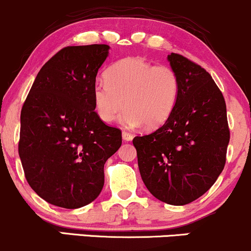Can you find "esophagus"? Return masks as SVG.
Segmentation results:
<instances>
[{"label":"esophagus","mask_w":251,"mask_h":251,"mask_svg":"<svg viewBox=\"0 0 251 251\" xmlns=\"http://www.w3.org/2000/svg\"><path fill=\"white\" fill-rule=\"evenodd\" d=\"M123 139L125 140V142H131L132 139H133V135L131 133H128V132H123Z\"/></svg>","instance_id":"1"}]
</instances>
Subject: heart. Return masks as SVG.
Listing matches in <instances>:
<instances>
[{"label":"heart","instance_id":"1","mask_svg":"<svg viewBox=\"0 0 251 251\" xmlns=\"http://www.w3.org/2000/svg\"><path fill=\"white\" fill-rule=\"evenodd\" d=\"M179 92V76L174 68L131 56L113 63L106 72V80L94 82L92 96L102 122H113L125 106L124 126L139 127L145 124L146 128L153 129L171 117Z\"/></svg>","mask_w":251,"mask_h":251}]
</instances>
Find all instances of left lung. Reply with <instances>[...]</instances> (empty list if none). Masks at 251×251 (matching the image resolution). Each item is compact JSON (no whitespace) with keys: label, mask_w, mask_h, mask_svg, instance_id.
Listing matches in <instances>:
<instances>
[{"label":"left lung","mask_w":251,"mask_h":251,"mask_svg":"<svg viewBox=\"0 0 251 251\" xmlns=\"http://www.w3.org/2000/svg\"><path fill=\"white\" fill-rule=\"evenodd\" d=\"M168 60L179 76L177 105L162 127L135 137L133 145L149 191L164 203L185 205L222 174L230 132L226 101L211 75L179 54Z\"/></svg>","instance_id":"left-lung-1"}]
</instances>
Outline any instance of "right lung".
<instances>
[{
    "instance_id": "1",
    "label": "right lung",
    "mask_w": 251,
    "mask_h": 251,
    "mask_svg": "<svg viewBox=\"0 0 251 251\" xmlns=\"http://www.w3.org/2000/svg\"><path fill=\"white\" fill-rule=\"evenodd\" d=\"M109 46L66 47L43 65L21 111L19 154L30 188L65 209L93 201L122 131L94 111L92 89Z\"/></svg>"
}]
</instances>
